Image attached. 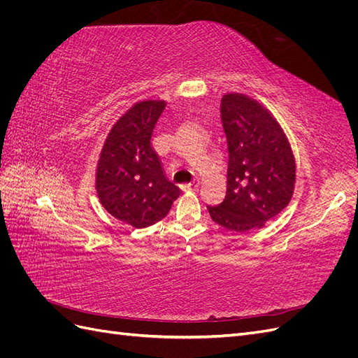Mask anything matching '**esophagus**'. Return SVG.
Returning a JSON list of instances; mask_svg holds the SVG:
<instances>
[{
    "mask_svg": "<svg viewBox=\"0 0 358 358\" xmlns=\"http://www.w3.org/2000/svg\"><path fill=\"white\" fill-rule=\"evenodd\" d=\"M200 182H201V180H200L199 178H196L191 183H188V185H185V188H187V189H192V191H197L199 187H200Z\"/></svg>",
    "mask_w": 358,
    "mask_h": 358,
    "instance_id": "obj_1",
    "label": "esophagus"
}]
</instances>
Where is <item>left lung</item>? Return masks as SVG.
I'll return each instance as SVG.
<instances>
[{"label": "left lung", "mask_w": 358, "mask_h": 358, "mask_svg": "<svg viewBox=\"0 0 358 358\" xmlns=\"http://www.w3.org/2000/svg\"><path fill=\"white\" fill-rule=\"evenodd\" d=\"M221 119L229 145L227 194L208 210L227 230L262 229L291 201L296 159L276 117L245 94H225Z\"/></svg>", "instance_id": "left-lung-1"}]
</instances>
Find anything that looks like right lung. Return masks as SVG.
Returning <instances> with one entry per match:
<instances>
[{
    "label": "right lung",
    "instance_id": "obj_1",
    "mask_svg": "<svg viewBox=\"0 0 358 358\" xmlns=\"http://www.w3.org/2000/svg\"><path fill=\"white\" fill-rule=\"evenodd\" d=\"M167 101H138L107 134L95 169V189L103 208L134 229H145L170 212L180 189L162 170L152 134Z\"/></svg>",
    "mask_w": 358,
    "mask_h": 358
}]
</instances>
